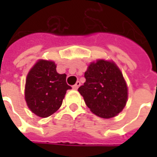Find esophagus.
<instances>
[{"mask_svg": "<svg viewBox=\"0 0 157 157\" xmlns=\"http://www.w3.org/2000/svg\"><path fill=\"white\" fill-rule=\"evenodd\" d=\"M80 85H81V82H77L76 83H75V85L73 86V89H75V90H77L79 86H80Z\"/></svg>", "mask_w": 157, "mask_h": 157, "instance_id": "1", "label": "esophagus"}]
</instances>
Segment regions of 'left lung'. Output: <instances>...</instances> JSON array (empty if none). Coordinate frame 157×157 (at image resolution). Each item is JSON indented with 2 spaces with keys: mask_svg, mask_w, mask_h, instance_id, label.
<instances>
[{
  "mask_svg": "<svg viewBox=\"0 0 157 157\" xmlns=\"http://www.w3.org/2000/svg\"><path fill=\"white\" fill-rule=\"evenodd\" d=\"M84 76L85 83L78 91L93 113L110 118L121 112L127 102L128 88L113 62L100 59L92 63Z\"/></svg>",
  "mask_w": 157,
  "mask_h": 157,
  "instance_id": "obj_1",
  "label": "left lung"
}]
</instances>
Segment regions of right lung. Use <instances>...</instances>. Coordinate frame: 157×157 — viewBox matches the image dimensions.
Wrapping results in <instances>:
<instances>
[{
    "mask_svg": "<svg viewBox=\"0 0 157 157\" xmlns=\"http://www.w3.org/2000/svg\"><path fill=\"white\" fill-rule=\"evenodd\" d=\"M66 75L59 74L53 61L39 60L27 76L25 99L29 109L36 115L47 118L62 104L66 91Z\"/></svg>",
    "mask_w": 157,
    "mask_h": 157,
    "instance_id": "obj_1",
    "label": "right lung"
}]
</instances>
